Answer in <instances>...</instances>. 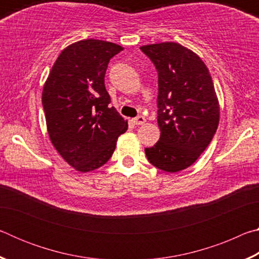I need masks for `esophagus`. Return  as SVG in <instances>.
Masks as SVG:
<instances>
[{
	"mask_svg": "<svg viewBox=\"0 0 259 259\" xmlns=\"http://www.w3.org/2000/svg\"><path fill=\"white\" fill-rule=\"evenodd\" d=\"M133 122L134 123L136 124V125H142V124H144L146 122V119L144 116H137V117H135V119L133 120Z\"/></svg>",
	"mask_w": 259,
	"mask_h": 259,
	"instance_id": "34e87169",
	"label": "esophagus"
}]
</instances>
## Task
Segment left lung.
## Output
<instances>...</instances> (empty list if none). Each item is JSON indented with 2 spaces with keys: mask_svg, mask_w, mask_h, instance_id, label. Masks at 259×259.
<instances>
[{
  "mask_svg": "<svg viewBox=\"0 0 259 259\" xmlns=\"http://www.w3.org/2000/svg\"><path fill=\"white\" fill-rule=\"evenodd\" d=\"M159 73V142L145 148L147 160L166 172L188 168L211 142L219 102L202 59L176 42L142 46Z\"/></svg>",
  "mask_w": 259,
  "mask_h": 259,
  "instance_id": "left-lung-1",
  "label": "left lung"
}]
</instances>
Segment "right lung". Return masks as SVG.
I'll return each instance as SVG.
<instances>
[{"instance_id":"add662e5","label":"right lung","mask_w":259,"mask_h":259,"mask_svg":"<svg viewBox=\"0 0 259 259\" xmlns=\"http://www.w3.org/2000/svg\"><path fill=\"white\" fill-rule=\"evenodd\" d=\"M123 48L87 38L60 52L42 91L47 129L60 156L80 172L111 159L119 136L128 129L105 88L109 59Z\"/></svg>"}]
</instances>
